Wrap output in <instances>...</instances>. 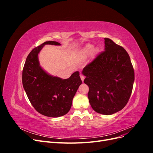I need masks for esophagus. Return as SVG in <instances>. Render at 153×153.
Listing matches in <instances>:
<instances>
[{"label": "esophagus", "instance_id": "obj_1", "mask_svg": "<svg viewBox=\"0 0 153 153\" xmlns=\"http://www.w3.org/2000/svg\"><path fill=\"white\" fill-rule=\"evenodd\" d=\"M80 78H81V80H82V81L83 82L84 80V78H85V76L82 75V74H80Z\"/></svg>", "mask_w": 153, "mask_h": 153}]
</instances>
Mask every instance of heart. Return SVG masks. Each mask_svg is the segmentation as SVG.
Here are the masks:
<instances>
[{
	"label": "heart",
	"mask_w": 153,
	"mask_h": 153,
	"mask_svg": "<svg viewBox=\"0 0 153 153\" xmlns=\"http://www.w3.org/2000/svg\"><path fill=\"white\" fill-rule=\"evenodd\" d=\"M94 50V47L91 45H87L86 48H85V50H84V53L85 54H89L90 53H91L92 51H93Z\"/></svg>",
	"instance_id": "b5f03b06"
}]
</instances>
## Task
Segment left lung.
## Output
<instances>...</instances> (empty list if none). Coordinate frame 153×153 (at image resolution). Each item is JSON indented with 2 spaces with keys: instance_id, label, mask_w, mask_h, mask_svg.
Masks as SVG:
<instances>
[{
  "instance_id": "obj_1",
  "label": "left lung",
  "mask_w": 153,
  "mask_h": 153,
  "mask_svg": "<svg viewBox=\"0 0 153 153\" xmlns=\"http://www.w3.org/2000/svg\"><path fill=\"white\" fill-rule=\"evenodd\" d=\"M105 51L83 69L88 98L92 109L103 115L122 110L130 98L135 73L130 57L123 47L105 38Z\"/></svg>"
}]
</instances>
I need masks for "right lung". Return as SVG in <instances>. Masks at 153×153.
Returning <instances> with one entry per match:
<instances>
[{"label": "right lung", "instance_id": "add662e5", "mask_svg": "<svg viewBox=\"0 0 153 153\" xmlns=\"http://www.w3.org/2000/svg\"><path fill=\"white\" fill-rule=\"evenodd\" d=\"M45 45H61L56 41H46L32 50L23 69L22 84L37 112L47 117H58L70 110L73 97L82 82L78 71L73 73L68 79L46 73L38 61V53Z\"/></svg>", "mask_w": 153, "mask_h": 153}]
</instances>
